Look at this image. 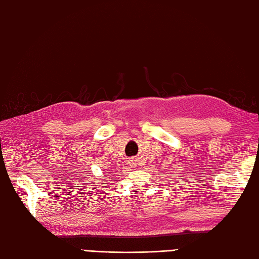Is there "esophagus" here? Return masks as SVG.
<instances>
[{
    "instance_id": "34e87169",
    "label": "esophagus",
    "mask_w": 259,
    "mask_h": 259,
    "mask_svg": "<svg viewBox=\"0 0 259 259\" xmlns=\"http://www.w3.org/2000/svg\"><path fill=\"white\" fill-rule=\"evenodd\" d=\"M130 162H131V164H134V163H135V160H130Z\"/></svg>"
}]
</instances>
